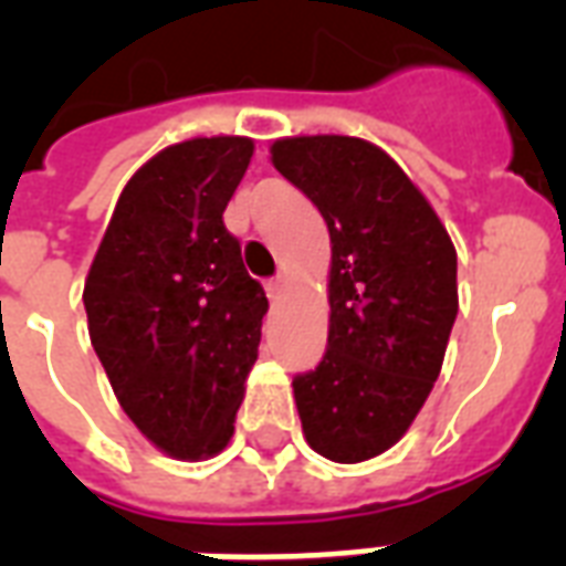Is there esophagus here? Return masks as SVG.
Wrapping results in <instances>:
<instances>
[{"label":"esophagus","mask_w":566,"mask_h":566,"mask_svg":"<svg viewBox=\"0 0 566 566\" xmlns=\"http://www.w3.org/2000/svg\"><path fill=\"white\" fill-rule=\"evenodd\" d=\"M284 287H287L284 275H275V279H270V282H266V296H270L273 302H279V300H282Z\"/></svg>","instance_id":"obj_1"}]
</instances>
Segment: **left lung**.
Instances as JSON below:
<instances>
[{
	"instance_id": "left-lung-1",
	"label": "left lung",
	"mask_w": 566,
	"mask_h": 566,
	"mask_svg": "<svg viewBox=\"0 0 566 566\" xmlns=\"http://www.w3.org/2000/svg\"><path fill=\"white\" fill-rule=\"evenodd\" d=\"M273 164L332 238L328 344L293 378L308 447L337 464L381 455L438 381L458 314V258L399 164L361 137H284Z\"/></svg>"
}]
</instances>
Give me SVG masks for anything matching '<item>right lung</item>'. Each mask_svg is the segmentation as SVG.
Here are the masks:
<instances>
[{"label": "right lung", "mask_w": 566, "mask_h": 566, "mask_svg": "<svg viewBox=\"0 0 566 566\" xmlns=\"http://www.w3.org/2000/svg\"><path fill=\"white\" fill-rule=\"evenodd\" d=\"M249 158V137H196L146 161L119 193L84 282L111 387L167 455L196 461L229 443L258 358L270 305L222 222Z\"/></svg>", "instance_id": "obj_1"}]
</instances>
